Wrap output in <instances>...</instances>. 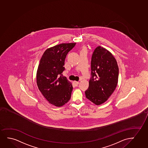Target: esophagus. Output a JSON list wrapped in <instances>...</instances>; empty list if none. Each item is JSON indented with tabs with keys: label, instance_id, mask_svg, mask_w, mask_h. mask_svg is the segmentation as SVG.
Instances as JSON below:
<instances>
[{
	"label": "esophagus",
	"instance_id": "34e87169",
	"mask_svg": "<svg viewBox=\"0 0 148 148\" xmlns=\"http://www.w3.org/2000/svg\"><path fill=\"white\" fill-rule=\"evenodd\" d=\"M73 83H74V84L75 85V86H78V85L79 84V82H78V81H74V82H73Z\"/></svg>",
	"mask_w": 148,
	"mask_h": 148
}]
</instances>
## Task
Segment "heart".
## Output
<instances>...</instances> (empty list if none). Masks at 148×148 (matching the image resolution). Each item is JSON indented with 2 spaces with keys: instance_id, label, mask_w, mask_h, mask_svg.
I'll use <instances>...</instances> for the list:
<instances>
[{
  "instance_id": "1",
  "label": "heart",
  "mask_w": 148,
  "mask_h": 148,
  "mask_svg": "<svg viewBox=\"0 0 148 148\" xmlns=\"http://www.w3.org/2000/svg\"><path fill=\"white\" fill-rule=\"evenodd\" d=\"M83 50H85V47H83L82 49V51Z\"/></svg>"
}]
</instances>
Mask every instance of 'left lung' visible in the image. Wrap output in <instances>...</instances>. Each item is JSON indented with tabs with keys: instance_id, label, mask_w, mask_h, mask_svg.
Returning a JSON list of instances; mask_svg holds the SVG:
<instances>
[{
	"instance_id": "1",
	"label": "left lung",
	"mask_w": 148,
	"mask_h": 148,
	"mask_svg": "<svg viewBox=\"0 0 148 148\" xmlns=\"http://www.w3.org/2000/svg\"><path fill=\"white\" fill-rule=\"evenodd\" d=\"M91 68L92 77L85 93L88 99L98 106L106 101L114 92L119 69L113 55L101 46L97 47L92 54Z\"/></svg>"
}]
</instances>
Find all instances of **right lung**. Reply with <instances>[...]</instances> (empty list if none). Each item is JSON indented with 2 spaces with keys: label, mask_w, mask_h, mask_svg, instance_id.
Returning <instances> with one entry per match:
<instances>
[{
  "label": "right lung",
  "mask_w": 148,
  "mask_h": 148,
  "mask_svg": "<svg viewBox=\"0 0 148 148\" xmlns=\"http://www.w3.org/2000/svg\"><path fill=\"white\" fill-rule=\"evenodd\" d=\"M76 42L63 43L47 49L37 69L38 89L50 103L61 107L70 99L73 86L65 77L60 75L65 70V60Z\"/></svg>",
  "instance_id": "right-lung-1"
}]
</instances>
